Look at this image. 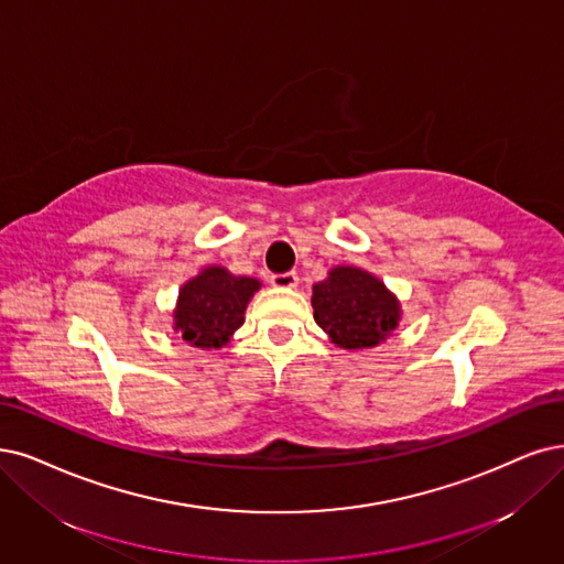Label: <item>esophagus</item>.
Masks as SVG:
<instances>
[{
    "mask_svg": "<svg viewBox=\"0 0 564 564\" xmlns=\"http://www.w3.org/2000/svg\"><path fill=\"white\" fill-rule=\"evenodd\" d=\"M269 281L274 288H295L300 279H297L295 271H285V274H271Z\"/></svg>",
    "mask_w": 564,
    "mask_h": 564,
    "instance_id": "esophagus-1",
    "label": "esophagus"
}]
</instances>
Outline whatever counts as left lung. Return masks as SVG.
<instances>
[{"label":"left lung","mask_w":564,"mask_h":564,"mask_svg":"<svg viewBox=\"0 0 564 564\" xmlns=\"http://www.w3.org/2000/svg\"><path fill=\"white\" fill-rule=\"evenodd\" d=\"M316 323L341 348H371L398 327L402 308L398 297L373 274L358 267L329 269L325 281L314 285Z\"/></svg>","instance_id":"1"}]
</instances>
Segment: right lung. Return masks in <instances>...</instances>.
Masks as SVG:
<instances>
[{
    "label": "right lung",
    "mask_w": 564,
    "mask_h": 564,
    "mask_svg": "<svg viewBox=\"0 0 564 564\" xmlns=\"http://www.w3.org/2000/svg\"><path fill=\"white\" fill-rule=\"evenodd\" d=\"M260 281L235 276L225 267H206L183 283L174 311V329L197 348H220L243 325L246 306Z\"/></svg>",
    "instance_id": "obj_1"
}]
</instances>
